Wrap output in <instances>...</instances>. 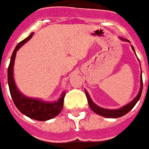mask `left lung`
Listing matches in <instances>:
<instances>
[{"mask_svg": "<svg viewBox=\"0 0 149 149\" xmlns=\"http://www.w3.org/2000/svg\"><path fill=\"white\" fill-rule=\"evenodd\" d=\"M124 40H127L125 39H122ZM132 49L134 50V48L133 46H132ZM142 89H143V81H142V72H141V89H140V92L136 97H135L134 99L132 100V101H131L130 103L126 104L125 106L122 107L119 109H103V108H100V107L97 106L96 104H94L93 102V100H91L89 95L87 93V91H85V94H86V97H87L88 102V104H89V107L91 108V109L93 110L94 112H96L97 114H99V115L102 116H104V117H109V118H117V117H120L122 116L127 114L130 110L133 108V107L136 105V104L137 103V101L140 100L141 98V93H142Z\"/></svg>", "mask_w": 149, "mask_h": 149, "instance_id": "1", "label": "left lung"}]
</instances>
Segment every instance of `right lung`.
<instances>
[{
  "mask_svg": "<svg viewBox=\"0 0 149 149\" xmlns=\"http://www.w3.org/2000/svg\"><path fill=\"white\" fill-rule=\"evenodd\" d=\"M33 35V33H32L27 38L23 40L16 46L14 51L12 54L10 63L8 68V84L12 99L18 110L21 113H23L24 115L27 116L30 118L43 121L55 117L61 112L64 105L65 92L61 94V97L57 101L49 103L37 99L24 97V95H22L17 90L13 79V65H14L16 53L24 43H26L30 39Z\"/></svg>",
  "mask_w": 149,
  "mask_h": 149,
  "instance_id": "right-lung-1",
  "label": "right lung"
}]
</instances>
